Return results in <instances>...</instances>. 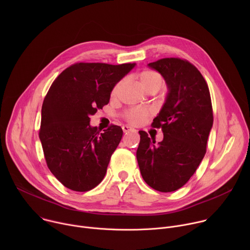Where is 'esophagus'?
I'll return each mask as SVG.
<instances>
[{
	"instance_id": "34e87169",
	"label": "esophagus",
	"mask_w": 250,
	"mask_h": 250,
	"mask_svg": "<svg viewBox=\"0 0 250 250\" xmlns=\"http://www.w3.org/2000/svg\"><path fill=\"white\" fill-rule=\"evenodd\" d=\"M123 130H124L125 133H127V132H129V131H136L133 127H131V126H129V125H124V126H123Z\"/></svg>"
}]
</instances>
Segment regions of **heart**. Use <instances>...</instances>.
Listing matches in <instances>:
<instances>
[{"label": "heart", "mask_w": 250, "mask_h": 250, "mask_svg": "<svg viewBox=\"0 0 250 250\" xmlns=\"http://www.w3.org/2000/svg\"><path fill=\"white\" fill-rule=\"evenodd\" d=\"M139 81L144 88H146L153 84H159V85L162 84L161 76L153 70H144L142 72H140ZM122 83H123V81H120L114 86V88L112 90V96H116L118 94ZM146 116H147V111L146 109H139V108L131 109L130 111H128L126 113L127 121L134 125L141 123L146 119Z\"/></svg>", "instance_id": "1"}]
</instances>
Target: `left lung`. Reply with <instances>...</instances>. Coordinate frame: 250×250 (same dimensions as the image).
<instances>
[{
	"label": "left lung",
	"mask_w": 250,
	"mask_h": 250,
	"mask_svg": "<svg viewBox=\"0 0 250 250\" xmlns=\"http://www.w3.org/2000/svg\"><path fill=\"white\" fill-rule=\"evenodd\" d=\"M147 66L163 77L168 90L151 125L161 127L163 140L155 146L139 130L136 159L147 185L173 192L189 181L205 156L213 121L209 91L200 71L186 60L163 58Z\"/></svg>",
	"instance_id": "8db88e82"
}]
</instances>
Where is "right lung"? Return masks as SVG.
I'll return each mask as SVG.
<instances>
[{
    "instance_id": "add662e5",
    "label": "right lung",
    "mask_w": 250,
    "mask_h": 250,
    "mask_svg": "<svg viewBox=\"0 0 250 250\" xmlns=\"http://www.w3.org/2000/svg\"><path fill=\"white\" fill-rule=\"evenodd\" d=\"M135 63H77L52 83L42 109L40 139L51 173L65 187L87 192L98 186L123 136L119 125L101 132L90 117L108 104L114 86Z\"/></svg>"
}]
</instances>
